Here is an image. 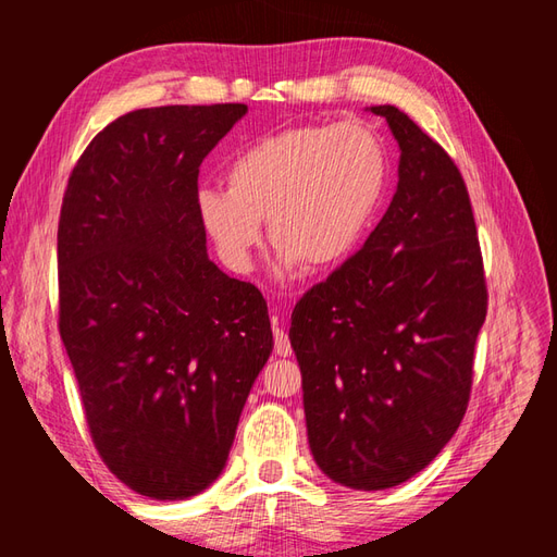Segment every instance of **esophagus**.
Masks as SVG:
<instances>
[{
	"label": "esophagus",
	"mask_w": 557,
	"mask_h": 557,
	"mask_svg": "<svg viewBox=\"0 0 557 557\" xmlns=\"http://www.w3.org/2000/svg\"><path fill=\"white\" fill-rule=\"evenodd\" d=\"M272 330H275V354L277 357H292V345L285 330L280 327V318L272 315Z\"/></svg>",
	"instance_id": "34e87169"
}]
</instances>
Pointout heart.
I'll list each match as a JSON object with an SVG mask.
<instances>
[{
    "label": "heart",
    "mask_w": 557,
    "mask_h": 557,
    "mask_svg": "<svg viewBox=\"0 0 557 557\" xmlns=\"http://www.w3.org/2000/svg\"><path fill=\"white\" fill-rule=\"evenodd\" d=\"M224 188H203L198 220L224 263L248 270L263 224L285 270H333L359 251L389 184V158L371 126H289L230 160Z\"/></svg>",
    "instance_id": "b5f03b06"
}]
</instances>
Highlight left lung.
Returning <instances> with one entry per match:
<instances>
[{"label": "left lung", "mask_w": 557, "mask_h": 557, "mask_svg": "<svg viewBox=\"0 0 557 557\" xmlns=\"http://www.w3.org/2000/svg\"><path fill=\"white\" fill-rule=\"evenodd\" d=\"M399 182L369 239L294 306L289 339L309 445L323 474L393 488L429 467L459 429L488 292L465 180L393 104Z\"/></svg>", "instance_id": "1"}]
</instances>
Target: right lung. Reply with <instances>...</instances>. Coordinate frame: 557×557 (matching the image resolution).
I'll list each match as a JSON object with an SVG mask.
<instances>
[{
  "label": "right lung",
  "instance_id": "obj_1",
  "mask_svg": "<svg viewBox=\"0 0 557 557\" xmlns=\"http://www.w3.org/2000/svg\"><path fill=\"white\" fill-rule=\"evenodd\" d=\"M246 110L128 112L90 140L64 191L59 335L102 461L156 500L222 474L272 351L263 294L212 263L196 212L200 162Z\"/></svg>",
  "mask_w": 557,
  "mask_h": 557
}]
</instances>
